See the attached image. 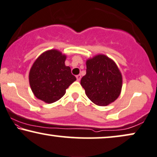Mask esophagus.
Listing matches in <instances>:
<instances>
[{
  "label": "esophagus",
  "mask_w": 157,
  "mask_h": 157,
  "mask_svg": "<svg viewBox=\"0 0 157 157\" xmlns=\"http://www.w3.org/2000/svg\"><path fill=\"white\" fill-rule=\"evenodd\" d=\"M76 77H77V80L78 81V82H79V81H80V80H81V75H77Z\"/></svg>",
  "instance_id": "obj_1"
}]
</instances>
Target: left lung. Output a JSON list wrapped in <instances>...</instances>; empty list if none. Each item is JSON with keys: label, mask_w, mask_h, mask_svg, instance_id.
Returning a JSON list of instances; mask_svg holds the SVG:
<instances>
[{"label": "left lung", "mask_w": 157, "mask_h": 157, "mask_svg": "<svg viewBox=\"0 0 157 157\" xmlns=\"http://www.w3.org/2000/svg\"><path fill=\"white\" fill-rule=\"evenodd\" d=\"M86 75L80 84L87 98L100 106L109 105L120 95L122 75L113 60L98 54L86 61Z\"/></svg>", "instance_id": "8db88e82"}]
</instances>
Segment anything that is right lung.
<instances>
[{
  "instance_id": "add662e5",
  "label": "right lung",
  "mask_w": 157,
  "mask_h": 157,
  "mask_svg": "<svg viewBox=\"0 0 157 157\" xmlns=\"http://www.w3.org/2000/svg\"><path fill=\"white\" fill-rule=\"evenodd\" d=\"M66 55L57 49L46 51L33 62L29 72V84L33 95L47 103L57 101L76 80L64 62Z\"/></svg>"
}]
</instances>
